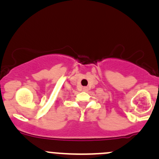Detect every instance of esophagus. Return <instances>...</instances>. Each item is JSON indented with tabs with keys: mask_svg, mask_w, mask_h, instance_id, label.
<instances>
[{
	"mask_svg": "<svg viewBox=\"0 0 159 159\" xmlns=\"http://www.w3.org/2000/svg\"><path fill=\"white\" fill-rule=\"evenodd\" d=\"M83 90L84 91V92H87V91H88V87H83Z\"/></svg>",
	"mask_w": 159,
	"mask_h": 159,
	"instance_id": "esophagus-1",
	"label": "esophagus"
}]
</instances>
